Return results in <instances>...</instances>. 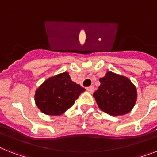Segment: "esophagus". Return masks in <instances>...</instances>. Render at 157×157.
Masks as SVG:
<instances>
[{"label": "esophagus", "instance_id": "esophagus-1", "mask_svg": "<svg viewBox=\"0 0 157 157\" xmlns=\"http://www.w3.org/2000/svg\"><path fill=\"white\" fill-rule=\"evenodd\" d=\"M86 90L90 92V93H93L94 91V86H90V87H87L86 88Z\"/></svg>", "mask_w": 157, "mask_h": 157}]
</instances>
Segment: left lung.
I'll return each instance as SVG.
<instances>
[{"label":"left lung","instance_id":"left-lung-1","mask_svg":"<svg viewBox=\"0 0 157 157\" xmlns=\"http://www.w3.org/2000/svg\"><path fill=\"white\" fill-rule=\"evenodd\" d=\"M101 85L93 96L98 107L111 116L129 113L137 100V90L125 76L107 71L99 79Z\"/></svg>","mask_w":157,"mask_h":157}]
</instances>
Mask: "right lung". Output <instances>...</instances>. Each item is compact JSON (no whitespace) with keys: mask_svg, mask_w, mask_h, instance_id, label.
I'll return each instance as SVG.
<instances>
[{"mask_svg":"<svg viewBox=\"0 0 157 157\" xmlns=\"http://www.w3.org/2000/svg\"><path fill=\"white\" fill-rule=\"evenodd\" d=\"M86 90L71 80L68 72L48 78L36 90L35 103L44 114L59 116L74 104Z\"/></svg>","mask_w":157,"mask_h":157,"instance_id":"add662e5","label":"right lung"}]
</instances>
